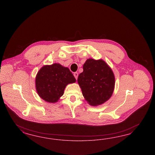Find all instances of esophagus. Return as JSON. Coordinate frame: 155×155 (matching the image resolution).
<instances>
[{
    "mask_svg": "<svg viewBox=\"0 0 155 155\" xmlns=\"http://www.w3.org/2000/svg\"><path fill=\"white\" fill-rule=\"evenodd\" d=\"M74 76L75 79H76V80H77L78 77V73H77V72H75V73H74Z\"/></svg>",
    "mask_w": 155,
    "mask_h": 155,
    "instance_id": "obj_1",
    "label": "esophagus"
}]
</instances>
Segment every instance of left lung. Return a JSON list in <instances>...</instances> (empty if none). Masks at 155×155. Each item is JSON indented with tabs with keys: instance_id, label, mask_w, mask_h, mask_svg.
Returning a JSON list of instances; mask_svg holds the SVG:
<instances>
[{
	"instance_id": "obj_1",
	"label": "left lung",
	"mask_w": 155,
	"mask_h": 155,
	"mask_svg": "<svg viewBox=\"0 0 155 155\" xmlns=\"http://www.w3.org/2000/svg\"><path fill=\"white\" fill-rule=\"evenodd\" d=\"M84 71L78 77V83L85 99L95 106L104 103L111 97L115 77L111 69L102 60H87Z\"/></svg>"
}]
</instances>
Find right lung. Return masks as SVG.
<instances>
[{
	"mask_svg": "<svg viewBox=\"0 0 155 155\" xmlns=\"http://www.w3.org/2000/svg\"><path fill=\"white\" fill-rule=\"evenodd\" d=\"M75 78L69 68L59 64L44 66L36 77L38 95L49 103H55L64 94L66 85L74 83Z\"/></svg>",
	"mask_w": 155,
	"mask_h": 155,
	"instance_id": "right-lung-1",
	"label": "right lung"
}]
</instances>
